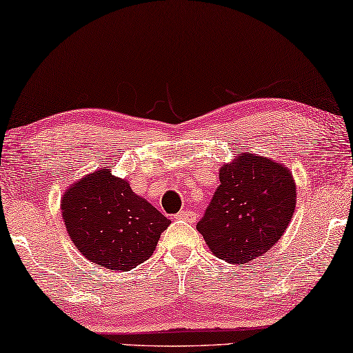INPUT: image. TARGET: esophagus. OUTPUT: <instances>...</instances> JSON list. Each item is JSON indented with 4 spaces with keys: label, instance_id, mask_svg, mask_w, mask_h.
Listing matches in <instances>:
<instances>
[{
    "label": "esophagus",
    "instance_id": "34e87169",
    "mask_svg": "<svg viewBox=\"0 0 353 353\" xmlns=\"http://www.w3.org/2000/svg\"><path fill=\"white\" fill-rule=\"evenodd\" d=\"M175 219H178V221H186V222H189V223H192V222H195V214L192 211H189V210H184V211H180L178 212V214L175 216Z\"/></svg>",
    "mask_w": 353,
    "mask_h": 353
}]
</instances>
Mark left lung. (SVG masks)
<instances>
[{"label": "left lung", "mask_w": 353, "mask_h": 353, "mask_svg": "<svg viewBox=\"0 0 353 353\" xmlns=\"http://www.w3.org/2000/svg\"><path fill=\"white\" fill-rule=\"evenodd\" d=\"M219 178L197 230L217 258L242 265L280 241L296 210V183L288 167L250 153L225 164Z\"/></svg>", "instance_id": "8db88e82"}]
</instances>
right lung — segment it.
I'll return each instance as SVG.
<instances>
[{
  "label": "right lung",
  "instance_id": "obj_1",
  "mask_svg": "<svg viewBox=\"0 0 353 353\" xmlns=\"http://www.w3.org/2000/svg\"><path fill=\"white\" fill-rule=\"evenodd\" d=\"M61 210L78 250L100 268L122 272L152 256L161 233L170 225L109 167L72 184Z\"/></svg>",
  "mask_w": 353,
  "mask_h": 353
}]
</instances>
